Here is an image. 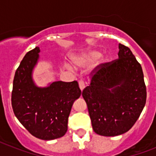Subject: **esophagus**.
Here are the masks:
<instances>
[{
  "label": "esophagus",
  "instance_id": "34e87169",
  "mask_svg": "<svg viewBox=\"0 0 156 156\" xmlns=\"http://www.w3.org/2000/svg\"><path fill=\"white\" fill-rule=\"evenodd\" d=\"M78 85H79V88H80V90L83 91V89L85 88V83L83 81H80L79 83H78Z\"/></svg>",
  "mask_w": 156,
  "mask_h": 156
}]
</instances>
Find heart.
Masks as SVG:
<instances>
[{"label":"heart","mask_w":156,"mask_h":156,"mask_svg":"<svg viewBox=\"0 0 156 156\" xmlns=\"http://www.w3.org/2000/svg\"><path fill=\"white\" fill-rule=\"evenodd\" d=\"M76 68L83 69L93 64V69L100 68L108 61V56H100V52L95 48H90L72 57Z\"/></svg>","instance_id":"heart-1"}]
</instances>
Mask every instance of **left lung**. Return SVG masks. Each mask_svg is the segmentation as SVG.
Masks as SVG:
<instances>
[{"mask_svg":"<svg viewBox=\"0 0 156 156\" xmlns=\"http://www.w3.org/2000/svg\"><path fill=\"white\" fill-rule=\"evenodd\" d=\"M118 59L100 67L83 90L92 128L101 136L126 133L147 100L143 69L128 47L119 44Z\"/></svg>","mask_w":156,"mask_h":156,"instance_id":"1","label":"left lung"}]
</instances>
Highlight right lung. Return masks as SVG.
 Listing matches in <instances>:
<instances>
[{
	"instance_id": "right-lung-1",
	"label": "right lung",
	"mask_w": 156,
	"mask_h": 156,
	"mask_svg": "<svg viewBox=\"0 0 156 156\" xmlns=\"http://www.w3.org/2000/svg\"><path fill=\"white\" fill-rule=\"evenodd\" d=\"M35 47L26 54L13 78L12 107L20 123L35 138L53 140L66 134L73 102L81 95L78 82L55 81L39 87L33 72L40 60Z\"/></svg>"
}]
</instances>
